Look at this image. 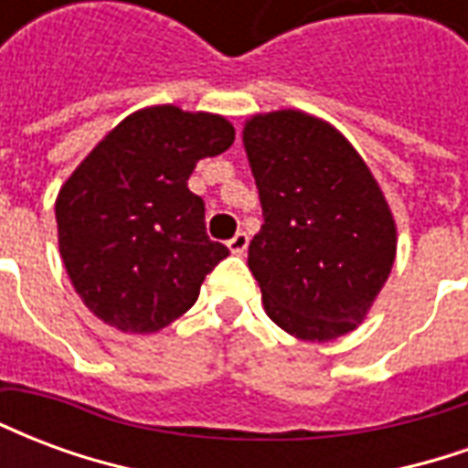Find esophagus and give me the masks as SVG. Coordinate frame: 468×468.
<instances>
[{
  "label": "esophagus",
  "mask_w": 468,
  "mask_h": 468,
  "mask_svg": "<svg viewBox=\"0 0 468 468\" xmlns=\"http://www.w3.org/2000/svg\"><path fill=\"white\" fill-rule=\"evenodd\" d=\"M248 243H250V238L248 233H235L230 240H228V248H230V253L235 255H243L248 250Z\"/></svg>",
  "instance_id": "esophagus-1"
}]
</instances>
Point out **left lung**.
<instances>
[{
  "label": "left lung",
  "instance_id": "obj_1",
  "mask_svg": "<svg viewBox=\"0 0 468 468\" xmlns=\"http://www.w3.org/2000/svg\"><path fill=\"white\" fill-rule=\"evenodd\" d=\"M263 225L248 268L268 318L301 341H334L366 321L396 261L381 185L334 124L303 110L245 120Z\"/></svg>",
  "mask_w": 468,
  "mask_h": 468
}]
</instances>
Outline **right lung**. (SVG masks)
I'll use <instances>...</instances> for the list:
<instances>
[{
	"mask_svg": "<svg viewBox=\"0 0 468 468\" xmlns=\"http://www.w3.org/2000/svg\"><path fill=\"white\" fill-rule=\"evenodd\" d=\"M233 140L223 115L143 107L67 177L55 200L59 255L100 321L122 334H157L193 308L228 248L205 233V203L187 177Z\"/></svg>",
	"mask_w": 468,
	"mask_h": 468,
	"instance_id": "add662e5",
	"label": "right lung"
}]
</instances>
